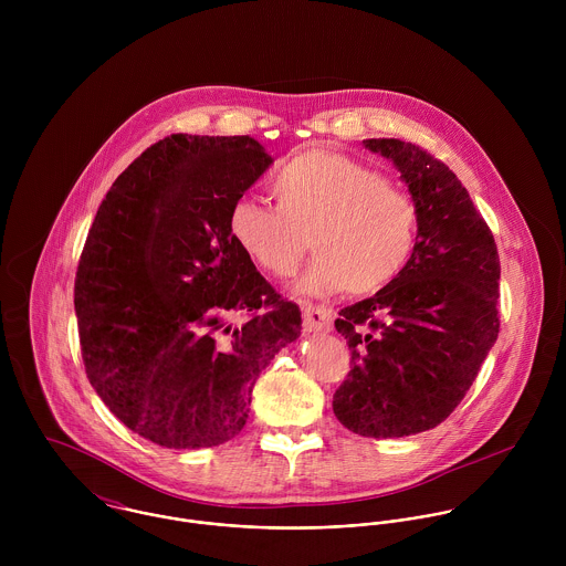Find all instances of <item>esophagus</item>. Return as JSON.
<instances>
[{
	"instance_id": "esophagus-1",
	"label": "esophagus",
	"mask_w": 566,
	"mask_h": 566,
	"mask_svg": "<svg viewBox=\"0 0 566 566\" xmlns=\"http://www.w3.org/2000/svg\"><path fill=\"white\" fill-rule=\"evenodd\" d=\"M335 312L323 305H303V324L305 331H331Z\"/></svg>"
}]
</instances>
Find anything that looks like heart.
<instances>
[{
    "label": "heart",
    "mask_w": 566,
    "mask_h": 566,
    "mask_svg": "<svg viewBox=\"0 0 566 566\" xmlns=\"http://www.w3.org/2000/svg\"><path fill=\"white\" fill-rule=\"evenodd\" d=\"M272 191L276 205L240 198L229 213L233 242L263 272L292 276L312 240L321 254L296 285L303 294H375L407 268L416 205L373 167L312 148L279 167Z\"/></svg>",
    "instance_id": "heart-1"
}]
</instances>
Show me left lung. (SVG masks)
<instances>
[{
	"mask_svg": "<svg viewBox=\"0 0 566 566\" xmlns=\"http://www.w3.org/2000/svg\"><path fill=\"white\" fill-rule=\"evenodd\" d=\"M397 165L418 211L401 276L339 312L350 373L333 395L337 420L366 438L438 427L467 397L499 335V254L458 176L416 144L366 139Z\"/></svg>",
	"mask_w": 566,
	"mask_h": 566,
	"instance_id": "obj_1",
	"label": "left lung"
}]
</instances>
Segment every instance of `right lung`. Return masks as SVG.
<instances>
[{"mask_svg": "<svg viewBox=\"0 0 566 566\" xmlns=\"http://www.w3.org/2000/svg\"><path fill=\"white\" fill-rule=\"evenodd\" d=\"M272 161L248 135L165 137L117 176L82 248L86 377L128 429L165 449L235 438L256 377L301 335L298 305L229 231L231 207Z\"/></svg>", "mask_w": 566, "mask_h": 566, "instance_id": "right-lung-1", "label": "right lung"}]
</instances>
